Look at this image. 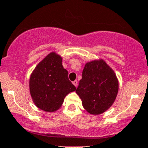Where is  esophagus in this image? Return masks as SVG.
<instances>
[{
    "label": "esophagus",
    "mask_w": 148,
    "mask_h": 148,
    "mask_svg": "<svg viewBox=\"0 0 148 148\" xmlns=\"http://www.w3.org/2000/svg\"><path fill=\"white\" fill-rule=\"evenodd\" d=\"M73 84L74 85V86H76V87H77V84H78V82H77V80H74V82H73Z\"/></svg>",
    "instance_id": "34e87169"
}]
</instances>
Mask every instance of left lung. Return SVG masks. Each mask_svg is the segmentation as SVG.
<instances>
[{
	"label": "left lung",
	"instance_id": "1",
	"mask_svg": "<svg viewBox=\"0 0 148 148\" xmlns=\"http://www.w3.org/2000/svg\"><path fill=\"white\" fill-rule=\"evenodd\" d=\"M119 83L115 73L102 59L85 64L82 79L76 92L82 101L84 108L92 114H100L115 100Z\"/></svg>",
	"mask_w": 148,
	"mask_h": 148
}]
</instances>
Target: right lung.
<instances>
[{"mask_svg": "<svg viewBox=\"0 0 148 148\" xmlns=\"http://www.w3.org/2000/svg\"><path fill=\"white\" fill-rule=\"evenodd\" d=\"M62 62V58L51 52L36 66L30 77L29 89L33 102L45 112L59 110L65 97L76 90Z\"/></svg>", "mask_w": 148, "mask_h": 148, "instance_id": "right-lung-1", "label": "right lung"}]
</instances>
